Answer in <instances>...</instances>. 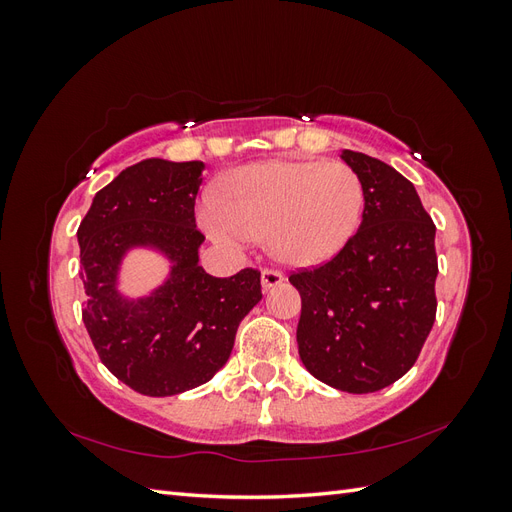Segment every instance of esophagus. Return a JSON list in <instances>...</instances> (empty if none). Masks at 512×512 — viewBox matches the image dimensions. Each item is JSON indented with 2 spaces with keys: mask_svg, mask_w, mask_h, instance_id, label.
<instances>
[{
  "mask_svg": "<svg viewBox=\"0 0 512 512\" xmlns=\"http://www.w3.org/2000/svg\"><path fill=\"white\" fill-rule=\"evenodd\" d=\"M284 282V275L280 271H271V269H265L260 275V284H262V290H269V288H275L280 286Z\"/></svg>",
  "mask_w": 512,
  "mask_h": 512,
  "instance_id": "esophagus-1",
  "label": "esophagus"
}]
</instances>
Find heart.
I'll return each instance as SVG.
<instances>
[{
    "label": "heart",
    "mask_w": 512,
    "mask_h": 512,
    "mask_svg": "<svg viewBox=\"0 0 512 512\" xmlns=\"http://www.w3.org/2000/svg\"><path fill=\"white\" fill-rule=\"evenodd\" d=\"M226 200L207 194L198 218L228 250L269 237L271 254L288 267H314L344 250L361 224L365 190L344 162L271 160L237 168Z\"/></svg>",
    "instance_id": "obj_1"
}]
</instances>
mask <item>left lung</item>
Returning a JSON list of instances; mask_svg holds the SVG:
<instances>
[{
    "label": "left lung",
    "instance_id": "1",
    "mask_svg": "<svg viewBox=\"0 0 512 512\" xmlns=\"http://www.w3.org/2000/svg\"><path fill=\"white\" fill-rule=\"evenodd\" d=\"M365 190L363 222L327 265L290 275L299 356L320 382L374 393L416 363L436 320V226L412 181L365 153H339Z\"/></svg>",
    "mask_w": 512,
    "mask_h": 512
}]
</instances>
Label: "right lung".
Instances as JSON below:
<instances>
[{"label": "right lung", "mask_w": 512, "mask_h": 512, "mask_svg": "<svg viewBox=\"0 0 512 512\" xmlns=\"http://www.w3.org/2000/svg\"><path fill=\"white\" fill-rule=\"evenodd\" d=\"M205 162L149 158L102 188L79 226L85 329L115 378L149 397L209 382L226 365L239 322L262 299L260 273L213 277L198 265L205 237L194 203ZM151 249L169 260L165 282L143 298L118 290L122 258Z\"/></svg>", "instance_id": "obj_1"}]
</instances>
